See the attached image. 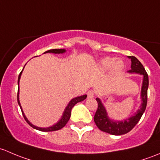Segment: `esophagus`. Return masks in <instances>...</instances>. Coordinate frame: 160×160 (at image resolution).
<instances>
[{
	"instance_id": "1",
	"label": "esophagus",
	"mask_w": 160,
	"mask_h": 160,
	"mask_svg": "<svg viewBox=\"0 0 160 160\" xmlns=\"http://www.w3.org/2000/svg\"><path fill=\"white\" fill-rule=\"evenodd\" d=\"M87 95H88V98H93L95 95V92L94 90H89V91L88 92V93H87Z\"/></svg>"
}]
</instances>
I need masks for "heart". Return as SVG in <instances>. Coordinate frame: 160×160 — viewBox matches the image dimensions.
<instances>
[{
  "mask_svg": "<svg viewBox=\"0 0 160 160\" xmlns=\"http://www.w3.org/2000/svg\"><path fill=\"white\" fill-rule=\"evenodd\" d=\"M100 68L102 70H108L112 68L114 72H118L124 68V63L121 60H116L115 58L106 57L100 62Z\"/></svg>",
  "mask_w": 160,
  "mask_h": 160,
  "instance_id": "heart-1",
  "label": "heart"
}]
</instances>
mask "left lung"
Listing matches in <instances>:
<instances>
[{
	"mask_svg": "<svg viewBox=\"0 0 160 160\" xmlns=\"http://www.w3.org/2000/svg\"><path fill=\"white\" fill-rule=\"evenodd\" d=\"M129 58L131 59L132 62L131 69L129 70V72L130 73H139L143 75L142 87L141 92L142 103L141 108L138 110L137 113L135 116L129 118V119H126L123 122L112 121V120L108 118L105 107L102 104L99 98H96V101L98 102V108H97L96 112L94 116V121H95V125L101 131L112 135H116V136L126 134V133H128L131 131L141 118L142 116L146 110V105H147V90L148 87H149L148 74L141 62L136 57L129 56Z\"/></svg>",
	"mask_w": 160,
	"mask_h": 160,
	"instance_id": "left-lung-1",
	"label": "left lung"
}]
</instances>
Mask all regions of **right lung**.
Here are the masks:
<instances>
[{"mask_svg":"<svg viewBox=\"0 0 160 160\" xmlns=\"http://www.w3.org/2000/svg\"><path fill=\"white\" fill-rule=\"evenodd\" d=\"M65 52V49H52V50L47 51V52H44V53L60 54V53H63V52ZM22 71H21V73L19 74L18 80V85H19V80H20V78H21V73H22ZM18 93H19V86H18V104L20 105V108H21V112H22L23 116H24V119H25V121L27 122L28 123V124L30 125V126L32 128H34V129H37V130H40V131H42V132H52V131H56V130H59V129H62V128H63L64 126H65V125L67 124V122H68L69 118H70V117H71V112H72V108H73L74 105H75V104H77V103H78V102H82V101H83V100H85V98H86V97H87V95H82V96L77 97V98H73V99L71 100L70 102L68 103V105H67L66 108H65V112H64L63 116H62V118H61V120L58 122L57 123V124L54 125V126H51V127H48V128H39V127H37V126H34V125L31 124L30 122H29L28 120V118H26L25 116H24V112H23V111H22V108H21V104H20L19 98H18Z\"/></svg>","mask_w":160,"mask_h":160,"instance_id":"1","label":"right lung"}]
</instances>
